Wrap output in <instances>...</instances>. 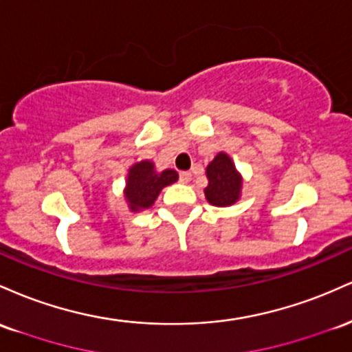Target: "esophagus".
<instances>
[{"label": "esophagus", "instance_id": "1", "mask_svg": "<svg viewBox=\"0 0 352 352\" xmlns=\"http://www.w3.org/2000/svg\"><path fill=\"white\" fill-rule=\"evenodd\" d=\"M179 181L181 183H189V181H191V173H188V171L179 173Z\"/></svg>", "mask_w": 352, "mask_h": 352}]
</instances>
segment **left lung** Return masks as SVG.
<instances>
[{
    "instance_id": "1",
    "label": "left lung",
    "mask_w": 352,
    "mask_h": 352,
    "mask_svg": "<svg viewBox=\"0 0 352 352\" xmlns=\"http://www.w3.org/2000/svg\"><path fill=\"white\" fill-rule=\"evenodd\" d=\"M208 186L204 196L212 206L226 208L234 204L241 196L243 177L226 153H218L206 168Z\"/></svg>"
}]
</instances>
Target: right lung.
Instances as JSON below:
<instances>
[{"mask_svg": "<svg viewBox=\"0 0 352 352\" xmlns=\"http://www.w3.org/2000/svg\"><path fill=\"white\" fill-rule=\"evenodd\" d=\"M177 173L175 169H164L157 173L155 163L141 161L133 164L128 171L124 197L128 201L131 211H143L155 204L161 189L176 183Z\"/></svg>", "mask_w": 352, "mask_h": 352, "instance_id": "1", "label": "right lung"}]
</instances>
